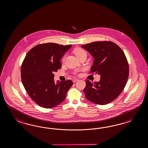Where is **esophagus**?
Returning a JSON list of instances; mask_svg holds the SVG:
<instances>
[{"label": "esophagus", "mask_w": 148, "mask_h": 148, "mask_svg": "<svg viewBox=\"0 0 148 148\" xmlns=\"http://www.w3.org/2000/svg\"><path fill=\"white\" fill-rule=\"evenodd\" d=\"M78 80V79H73V82H75L77 81Z\"/></svg>", "instance_id": "1"}]
</instances>
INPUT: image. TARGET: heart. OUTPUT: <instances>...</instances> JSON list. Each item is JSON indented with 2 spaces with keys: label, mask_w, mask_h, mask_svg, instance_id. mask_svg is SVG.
<instances>
[{
  "label": "heart",
  "mask_w": 148,
  "mask_h": 148,
  "mask_svg": "<svg viewBox=\"0 0 148 148\" xmlns=\"http://www.w3.org/2000/svg\"><path fill=\"white\" fill-rule=\"evenodd\" d=\"M74 53L76 55L78 58H80L81 56L86 55V52L85 50L81 48H76L74 50Z\"/></svg>",
  "instance_id": "b5f03b06"
}]
</instances>
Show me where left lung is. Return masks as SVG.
I'll return each mask as SVG.
<instances>
[{"instance_id":"left-lung-1","label":"left lung","mask_w":148,"mask_h":148,"mask_svg":"<svg viewBox=\"0 0 148 148\" xmlns=\"http://www.w3.org/2000/svg\"><path fill=\"white\" fill-rule=\"evenodd\" d=\"M81 47L94 58L90 73L100 75L99 82L86 80V98L101 105L112 102L122 92L128 79L129 68L125 54L110 41L94 42Z\"/></svg>"}]
</instances>
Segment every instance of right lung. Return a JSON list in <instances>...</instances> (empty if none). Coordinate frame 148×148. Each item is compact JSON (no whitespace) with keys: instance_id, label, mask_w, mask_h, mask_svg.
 <instances>
[{"instance_id":"add662e5","label":"right lung","mask_w":148,"mask_h":148,"mask_svg":"<svg viewBox=\"0 0 148 148\" xmlns=\"http://www.w3.org/2000/svg\"><path fill=\"white\" fill-rule=\"evenodd\" d=\"M71 47L53 43L37 45L23 62V85L32 100L42 108H53L61 103L73 84L70 80L56 84L53 74L61 68V59Z\"/></svg>"}]
</instances>
